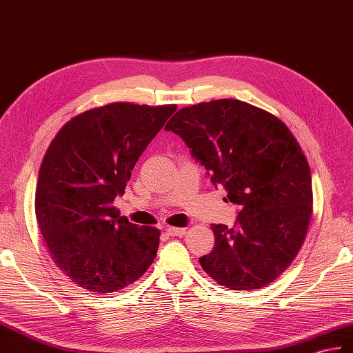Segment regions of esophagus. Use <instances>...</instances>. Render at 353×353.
<instances>
[{
    "label": "esophagus",
    "instance_id": "obj_1",
    "mask_svg": "<svg viewBox=\"0 0 353 353\" xmlns=\"http://www.w3.org/2000/svg\"><path fill=\"white\" fill-rule=\"evenodd\" d=\"M167 234L168 236H177V237H182L186 234L185 228H176V227H168L167 228Z\"/></svg>",
    "mask_w": 353,
    "mask_h": 353
}]
</instances>
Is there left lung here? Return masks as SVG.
Listing matches in <instances>:
<instances>
[{
    "instance_id": "1",
    "label": "left lung",
    "mask_w": 353,
    "mask_h": 353,
    "mask_svg": "<svg viewBox=\"0 0 353 353\" xmlns=\"http://www.w3.org/2000/svg\"><path fill=\"white\" fill-rule=\"evenodd\" d=\"M165 130L183 139L210 182L241 206L234 227L212 225L215 247L200 257L204 272L232 290L272 283L299 252L313 210L296 138L272 114L234 99L188 106Z\"/></svg>"
}]
</instances>
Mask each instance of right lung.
<instances>
[{
	"label": "right lung",
	"instance_id": "obj_1",
	"mask_svg": "<svg viewBox=\"0 0 353 353\" xmlns=\"http://www.w3.org/2000/svg\"><path fill=\"white\" fill-rule=\"evenodd\" d=\"M176 105L111 103L60 129L39 171L36 216L52 260L79 288L112 293L157 257L159 230L130 224L114 208L138 158Z\"/></svg>",
	"mask_w": 353,
	"mask_h": 353
}]
</instances>
